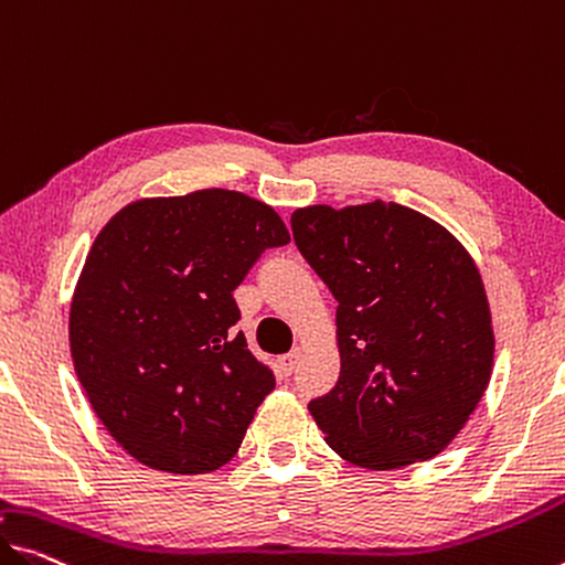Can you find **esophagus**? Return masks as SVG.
I'll return each mask as SVG.
<instances>
[{"mask_svg":"<svg viewBox=\"0 0 565 565\" xmlns=\"http://www.w3.org/2000/svg\"><path fill=\"white\" fill-rule=\"evenodd\" d=\"M300 359H302V351L300 349H292L288 355H282L280 363H277V371H280V376H290V373L298 369Z\"/></svg>","mask_w":565,"mask_h":565,"instance_id":"34e87169","label":"esophagus"}]
</instances>
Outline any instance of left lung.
<instances>
[{
	"label": "left lung",
	"instance_id": "8db88e82",
	"mask_svg": "<svg viewBox=\"0 0 565 565\" xmlns=\"http://www.w3.org/2000/svg\"><path fill=\"white\" fill-rule=\"evenodd\" d=\"M292 237L338 300L341 376L310 414L338 457L398 470L437 457L492 376L488 292L472 255L394 202L300 206Z\"/></svg>",
	"mask_w": 565,
	"mask_h": 565
}]
</instances>
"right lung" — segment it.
<instances>
[{
    "label": "right lung",
    "instance_id": "1",
    "mask_svg": "<svg viewBox=\"0 0 565 565\" xmlns=\"http://www.w3.org/2000/svg\"><path fill=\"white\" fill-rule=\"evenodd\" d=\"M288 242L270 204L230 189L136 199L95 237L71 302L73 366L138 462L202 475L237 455L275 376L234 333L232 292Z\"/></svg>",
    "mask_w": 565,
    "mask_h": 565
}]
</instances>
